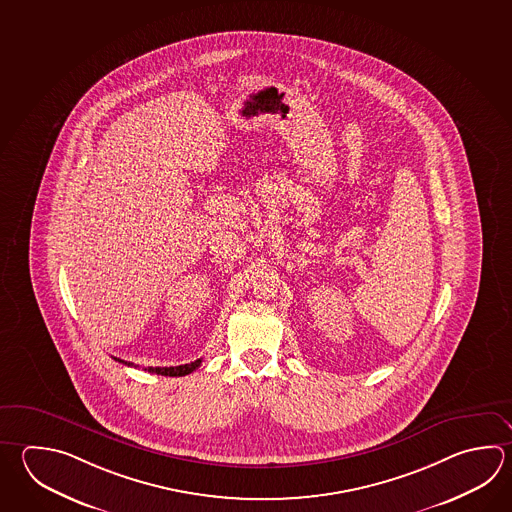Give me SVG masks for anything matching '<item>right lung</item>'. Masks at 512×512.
<instances>
[{"mask_svg":"<svg viewBox=\"0 0 512 512\" xmlns=\"http://www.w3.org/2000/svg\"><path fill=\"white\" fill-rule=\"evenodd\" d=\"M116 360L117 362H121V364H125V366L134 367V364L125 362V360H121V358H116ZM201 362H203V358H197L192 364H184V366L175 367H145V371H150V373H155V375H163V377H184V375H190L192 371H195L197 367L201 366Z\"/></svg>","mask_w":512,"mask_h":512,"instance_id":"right-lung-1","label":"right lung"}]
</instances>
